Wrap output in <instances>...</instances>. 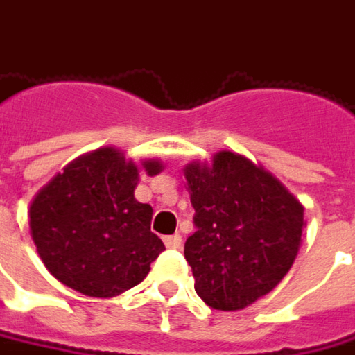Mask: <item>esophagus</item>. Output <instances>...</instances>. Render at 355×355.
Wrapping results in <instances>:
<instances>
[{"label": "esophagus", "instance_id": "34e87169", "mask_svg": "<svg viewBox=\"0 0 355 355\" xmlns=\"http://www.w3.org/2000/svg\"><path fill=\"white\" fill-rule=\"evenodd\" d=\"M164 246L166 248H180L182 244V236L180 234H171V236H164Z\"/></svg>", "mask_w": 355, "mask_h": 355}]
</instances>
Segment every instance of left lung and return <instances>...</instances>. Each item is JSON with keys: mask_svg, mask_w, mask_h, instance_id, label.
<instances>
[{"mask_svg": "<svg viewBox=\"0 0 355 355\" xmlns=\"http://www.w3.org/2000/svg\"><path fill=\"white\" fill-rule=\"evenodd\" d=\"M194 234L184 242L194 290L214 310H240L268 294L298 254L304 207L242 155L184 168Z\"/></svg>", "mask_w": 355, "mask_h": 355, "instance_id": "left-lung-1", "label": "left lung"}]
</instances>
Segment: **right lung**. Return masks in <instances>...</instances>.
<instances>
[{"label":"right lung","mask_w":355,"mask_h":355,"mask_svg":"<svg viewBox=\"0 0 355 355\" xmlns=\"http://www.w3.org/2000/svg\"><path fill=\"white\" fill-rule=\"evenodd\" d=\"M143 166L148 175L162 168L157 161ZM137 182V164L105 147L71 162L35 196L31 236L59 282L111 298L145 280L164 244L150 232V205L132 194Z\"/></svg>","instance_id":"obj_1"}]
</instances>
